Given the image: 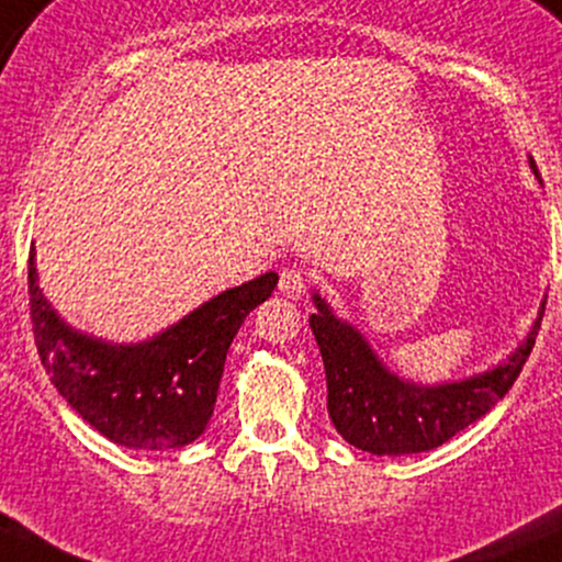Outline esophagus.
I'll use <instances>...</instances> for the list:
<instances>
[{"mask_svg": "<svg viewBox=\"0 0 562 562\" xmlns=\"http://www.w3.org/2000/svg\"><path fill=\"white\" fill-rule=\"evenodd\" d=\"M307 289V276L305 270L292 265V268H283L279 276V292L289 300H300Z\"/></svg>", "mask_w": 562, "mask_h": 562, "instance_id": "34e87169", "label": "esophagus"}]
</instances>
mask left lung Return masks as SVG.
Here are the masks:
<instances>
[{
  "mask_svg": "<svg viewBox=\"0 0 562 562\" xmlns=\"http://www.w3.org/2000/svg\"><path fill=\"white\" fill-rule=\"evenodd\" d=\"M528 164L541 182L531 156ZM313 302L311 329L324 358L329 390L326 408L334 427L356 449L376 457H403L438 449L472 422L485 417L507 395L526 358L531 356L547 297L541 300L531 331L502 363L443 384L403 380L384 366L350 321L337 318L318 292H313Z\"/></svg>",
  "mask_w": 562,
  "mask_h": 562,
  "instance_id": "obj_1",
  "label": "left lung"
}]
</instances>
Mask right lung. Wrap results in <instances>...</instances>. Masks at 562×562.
Returning <instances> with one entry per match:
<instances>
[{"instance_id":"right-lung-1","label":"right lung","mask_w":562,"mask_h":562,"mask_svg":"<svg viewBox=\"0 0 562 562\" xmlns=\"http://www.w3.org/2000/svg\"><path fill=\"white\" fill-rule=\"evenodd\" d=\"M276 283L279 273L270 270L225 289L156 337L109 342L60 318L40 289L34 244L29 255L31 324L49 380L100 435L145 451L182 449L206 430L233 337Z\"/></svg>"}]
</instances>
